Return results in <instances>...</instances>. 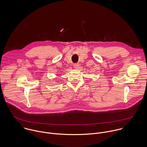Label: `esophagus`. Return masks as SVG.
I'll use <instances>...</instances> for the list:
<instances>
[{
    "instance_id": "esophagus-1",
    "label": "esophagus",
    "mask_w": 147,
    "mask_h": 147,
    "mask_svg": "<svg viewBox=\"0 0 147 147\" xmlns=\"http://www.w3.org/2000/svg\"><path fill=\"white\" fill-rule=\"evenodd\" d=\"M79 65L78 63H75V64H74V68H76V69L78 68H79Z\"/></svg>"
}]
</instances>
